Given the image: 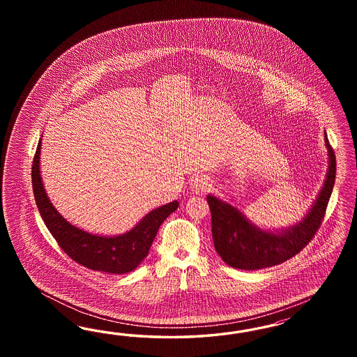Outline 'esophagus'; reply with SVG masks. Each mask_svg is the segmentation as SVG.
Masks as SVG:
<instances>
[{"label": "esophagus", "mask_w": 357, "mask_h": 357, "mask_svg": "<svg viewBox=\"0 0 357 357\" xmlns=\"http://www.w3.org/2000/svg\"><path fill=\"white\" fill-rule=\"evenodd\" d=\"M209 181L206 179V176H196L192 183H191V188L195 194H206V191L209 190Z\"/></svg>", "instance_id": "obj_1"}]
</instances>
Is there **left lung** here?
Listing matches in <instances>:
<instances>
[{"mask_svg": "<svg viewBox=\"0 0 357 357\" xmlns=\"http://www.w3.org/2000/svg\"><path fill=\"white\" fill-rule=\"evenodd\" d=\"M330 165L324 187L314 206L303 221L279 233L260 230L250 224L234 206L208 195L206 202L212 215V237L217 254L233 268L260 270L291 259L313 239L322 224L333 187L335 183L334 149L326 136Z\"/></svg>", "mask_w": 357, "mask_h": 357, "instance_id": "obj_1", "label": "left lung"}]
</instances>
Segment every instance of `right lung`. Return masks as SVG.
<instances>
[{"mask_svg": "<svg viewBox=\"0 0 357 357\" xmlns=\"http://www.w3.org/2000/svg\"><path fill=\"white\" fill-rule=\"evenodd\" d=\"M40 141L33 160V191L35 202L45 227L65 254L89 270L108 273H127L135 270L149 254L151 243L163 221L178 208V202L169 203L149 212L126 234L118 237L94 236L70 225L51 204L44 191L39 154Z\"/></svg>", "mask_w": 357, "mask_h": 357, "instance_id": "add662e5", "label": "right lung"}]
</instances>
